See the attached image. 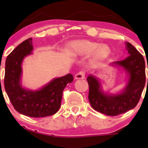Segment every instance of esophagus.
<instances>
[{
	"instance_id": "obj_1",
	"label": "esophagus",
	"mask_w": 148,
	"mask_h": 148,
	"mask_svg": "<svg viewBox=\"0 0 148 148\" xmlns=\"http://www.w3.org/2000/svg\"><path fill=\"white\" fill-rule=\"evenodd\" d=\"M85 78V72L84 71H80L75 75L76 79H79Z\"/></svg>"
}]
</instances>
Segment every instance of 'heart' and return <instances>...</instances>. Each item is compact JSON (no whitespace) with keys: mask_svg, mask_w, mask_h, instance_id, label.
Listing matches in <instances>:
<instances>
[{"mask_svg":"<svg viewBox=\"0 0 148 148\" xmlns=\"http://www.w3.org/2000/svg\"><path fill=\"white\" fill-rule=\"evenodd\" d=\"M69 49L78 54H89L95 51L93 59L95 61H102L106 59L110 53V49L107 46H98L97 43L89 41H79L71 43Z\"/></svg>","mask_w":148,"mask_h":148,"instance_id":"b5f03b06","label":"heart"}]
</instances>
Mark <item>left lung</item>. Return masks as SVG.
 <instances>
[{
  "instance_id": "left-lung-1",
  "label": "left lung",
  "mask_w": 148,
  "mask_h": 148,
  "mask_svg": "<svg viewBox=\"0 0 148 148\" xmlns=\"http://www.w3.org/2000/svg\"><path fill=\"white\" fill-rule=\"evenodd\" d=\"M126 46L130 56L112 64L122 67L129 76L128 82L121 93L105 94L101 89V84L96 77L89 75L86 79L89 87L88 98L91 105L94 110L109 116L119 115L135 108L145 84L144 57L130 43L127 42Z\"/></svg>"
}]
</instances>
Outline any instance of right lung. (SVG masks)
Here are the masks:
<instances>
[{
	"label": "right lung",
	"instance_id": "right-lung-1",
	"mask_svg": "<svg viewBox=\"0 0 148 148\" xmlns=\"http://www.w3.org/2000/svg\"><path fill=\"white\" fill-rule=\"evenodd\" d=\"M33 51L32 38L19 44L7 56L5 61L4 86L15 110L31 117L53 115L61 107L63 91L67 84L72 82L73 75L69 74L53 79L38 90H28L21 86V64Z\"/></svg>",
	"mask_w": 148,
	"mask_h": 148
}]
</instances>
